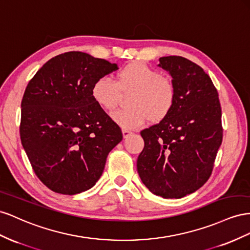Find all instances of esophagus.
I'll list each match as a JSON object with an SVG mask.
<instances>
[{
	"label": "esophagus",
	"instance_id": "1",
	"mask_svg": "<svg viewBox=\"0 0 250 250\" xmlns=\"http://www.w3.org/2000/svg\"><path fill=\"white\" fill-rule=\"evenodd\" d=\"M133 133L131 131H127V130H124L123 131V135H124V138H127L129 136H131Z\"/></svg>",
	"mask_w": 250,
	"mask_h": 250
}]
</instances>
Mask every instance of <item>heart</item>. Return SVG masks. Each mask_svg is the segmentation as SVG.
I'll return each mask as SVG.
<instances>
[{
  "label": "heart",
  "instance_id": "b5f03b06",
  "mask_svg": "<svg viewBox=\"0 0 250 250\" xmlns=\"http://www.w3.org/2000/svg\"><path fill=\"white\" fill-rule=\"evenodd\" d=\"M121 93H130V108L112 114V118L121 127L137 129L149 119L152 123L165 120L175 108L177 88L174 82L162 76L159 71L141 62H133L121 68L116 74V83L109 77H98L91 87L94 102L105 111L118 105Z\"/></svg>",
  "mask_w": 250,
  "mask_h": 250
}]
</instances>
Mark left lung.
I'll use <instances>...</instances> for the list:
<instances>
[{"mask_svg":"<svg viewBox=\"0 0 250 250\" xmlns=\"http://www.w3.org/2000/svg\"><path fill=\"white\" fill-rule=\"evenodd\" d=\"M177 88L172 113L140 132L145 147L138 156L141 181L153 194L179 199L209 179L223 127L218 91L197 63L182 56L159 59Z\"/></svg>","mask_w":250,"mask_h":250,"instance_id":"1","label":"left lung"}]
</instances>
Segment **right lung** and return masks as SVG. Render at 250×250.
Returning a JSON list of instances; mask_svg holds the SVG:
<instances>
[{
  "instance_id": "right-lung-1",
  "label": "right lung",
  "mask_w": 250,
  "mask_h": 250,
  "mask_svg": "<svg viewBox=\"0 0 250 250\" xmlns=\"http://www.w3.org/2000/svg\"><path fill=\"white\" fill-rule=\"evenodd\" d=\"M117 69L70 51L49 60L28 83L21 141L35 175L51 190L75 195L94 187L106 157L123 140L118 125L91 95L94 81Z\"/></svg>"
}]
</instances>
